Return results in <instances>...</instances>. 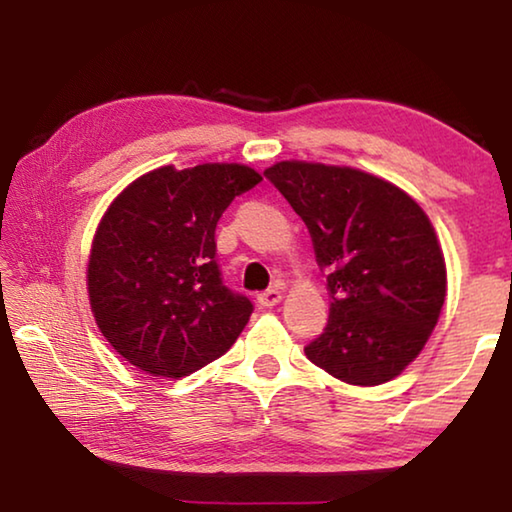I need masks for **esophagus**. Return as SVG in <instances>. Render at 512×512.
<instances>
[{
  "label": "esophagus",
  "instance_id": "1",
  "mask_svg": "<svg viewBox=\"0 0 512 512\" xmlns=\"http://www.w3.org/2000/svg\"><path fill=\"white\" fill-rule=\"evenodd\" d=\"M282 291L279 289H268V291H263V293H258V305H263V307H275V305H279L282 303Z\"/></svg>",
  "mask_w": 512,
  "mask_h": 512
}]
</instances>
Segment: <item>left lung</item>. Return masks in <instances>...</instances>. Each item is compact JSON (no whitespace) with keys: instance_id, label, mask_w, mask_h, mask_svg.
<instances>
[{"instance_id":"8db88e82","label":"left lung","mask_w":512,"mask_h":512,"mask_svg":"<svg viewBox=\"0 0 512 512\" xmlns=\"http://www.w3.org/2000/svg\"><path fill=\"white\" fill-rule=\"evenodd\" d=\"M310 230L331 312L307 359L347 384L401 375L438 324L447 293L440 242L424 209L373 174L305 160L263 172Z\"/></svg>"}]
</instances>
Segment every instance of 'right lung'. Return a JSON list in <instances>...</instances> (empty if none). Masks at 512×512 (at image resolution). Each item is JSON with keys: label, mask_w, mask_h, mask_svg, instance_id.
I'll use <instances>...</instances> for the list:
<instances>
[{"label": "right lung", "mask_w": 512, "mask_h": 512, "mask_svg": "<svg viewBox=\"0 0 512 512\" xmlns=\"http://www.w3.org/2000/svg\"><path fill=\"white\" fill-rule=\"evenodd\" d=\"M263 177L247 165H165L123 188L95 230L88 298L125 361L153 377L191 375L228 352L254 305L221 282L214 230Z\"/></svg>", "instance_id": "obj_1"}]
</instances>
